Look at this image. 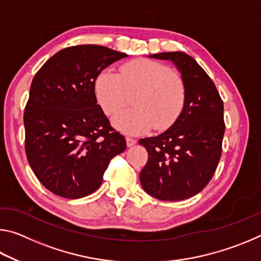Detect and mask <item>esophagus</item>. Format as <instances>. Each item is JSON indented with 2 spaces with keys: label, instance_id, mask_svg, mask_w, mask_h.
<instances>
[{
  "label": "esophagus",
  "instance_id": "34e87169",
  "mask_svg": "<svg viewBox=\"0 0 261 261\" xmlns=\"http://www.w3.org/2000/svg\"><path fill=\"white\" fill-rule=\"evenodd\" d=\"M125 140H126V146H127V147H132V146H134V145H136V143H137L136 139L130 138V137H126Z\"/></svg>",
  "mask_w": 261,
  "mask_h": 261
}]
</instances>
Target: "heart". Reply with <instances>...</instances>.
Listing matches in <instances>:
<instances>
[{"instance_id": "heart-1", "label": "heart", "mask_w": 261, "mask_h": 261, "mask_svg": "<svg viewBox=\"0 0 261 261\" xmlns=\"http://www.w3.org/2000/svg\"><path fill=\"white\" fill-rule=\"evenodd\" d=\"M95 95L106 115L112 116L134 96V108L113 118L125 135H141L153 126L165 130L177 120L185 102V83L162 62L140 59L123 64L120 73L103 70L95 79Z\"/></svg>"}]
</instances>
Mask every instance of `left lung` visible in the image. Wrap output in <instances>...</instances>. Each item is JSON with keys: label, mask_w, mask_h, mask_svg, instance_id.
I'll return each instance as SVG.
<instances>
[{"label": "left lung", "mask_w": 261, "mask_h": 261, "mask_svg": "<svg viewBox=\"0 0 261 261\" xmlns=\"http://www.w3.org/2000/svg\"><path fill=\"white\" fill-rule=\"evenodd\" d=\"M152 59L173 62L185 83L182 113L169 129L140 139L148 161L139 175L149 196L178 201L199 193L213 177L222 152L223 102L214 83L197 61L183 51Z\"/></svg>", "instance_id": "8db88e82"}]
</instances>
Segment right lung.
Returning <instances> with one entry per match:
<instances>
[{
	"label": "right lung",
	"mask_w": 261,
	"mask_h": 261,
	"mask_svg": "<svg viewBox=\"0 0 261 261\" xmlns=\"http://www.w3.org/2000/svg\"><path fill=\"white\" fill-rule=\"evenodd\" d=\"M127 55L98 45L73 46L50 57L35 74L24 113L25 151L41 184L78 199L98 190L125 138L96 103L95 79Z\"/></svg>",
	"instance_id": "obj_1"
}]
</instances>
